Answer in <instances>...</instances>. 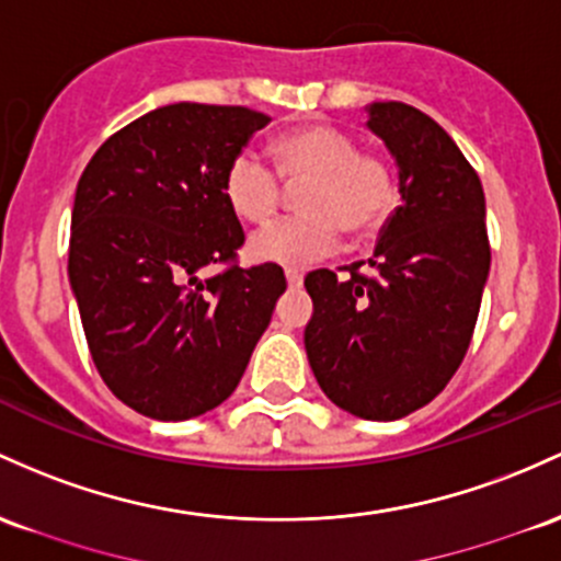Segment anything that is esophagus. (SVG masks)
Listing matches in <instances>:
<instances>
[{"label":"esophagus","instance_id":"obj_1","mask_svg":"<svg viewBox=\"0 0 561 561\" xmlns=\"http://www.w3.org/2000/svg\"><path fill=\"white\" fill-rule=\"evenodd\" d=\"M285 279H287V287H290V290L304 287V274H298V271H285Z\"/></svg>","mask_w":561,"mask_h":561}]
</instances>
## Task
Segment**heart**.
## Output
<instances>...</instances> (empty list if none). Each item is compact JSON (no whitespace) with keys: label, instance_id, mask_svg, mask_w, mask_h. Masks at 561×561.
I'll list each match as a JSON object with an SVG mask.
<instances>
[{"label":"heart","instance_id":"1","mask_svg":"<svg viewBox=\"0 0 561 561\" xmlns=\"http://www.w3.org/2000/svg\"><path fill=\"white\" fill-rule=\"evenodd\" d=\"M274 159L282 181L306 183L298 194L304 215L257 231L248 248L252 261L304 268L328 257L341 231L365 237L393 207V178L383 159L359 153L356 140L335 127L285 135L274 144ZM279 178L252 151L237 153L224 178L226 202L248 224H266L279 207Z\"/></svg>","mask_w":561,"mask_h":561}]
</instances>
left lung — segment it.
<instances>
[{"mask_svg":"<svg viewBox=\"0 0 561 561\" xmlns=\"http://www.w3.org/2000/svg\"><path fill=\"white\" fill-rule=\"evenodd\" d=\"M367 130L397 164L402 205L380 231L373 276H306L304 343L332 404L399 421L428 404L469 348L490 274L484 191L455 140L408 103H370Z\"/></svg>","mask_w":561,"mask_h":561,"instance_id":"left-lung-1","label":"left lung"}]
</instances>
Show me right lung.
Returning a JSON list of instances; mask_svg holds the SVG:
<instances>
[{
	"instance_id": "obj_1",
	"label": "right lung",
	"mask_w": 561,
	"mask_h": 561,
	"mask_svg": "<svg viewBox=\"0 0 561 561\" xmlns=\"http://www.w3.org/2000/svg\"><path fill=\"white\" fill-rule=\"evenodd\" d=\"M268 122L244 106L153 108L111 135L77 183L69 282L92 362L153 421L226 402L287 290L276 263L202 276L242 248L224 178Z\"/></svg>"
}]
</instances>
